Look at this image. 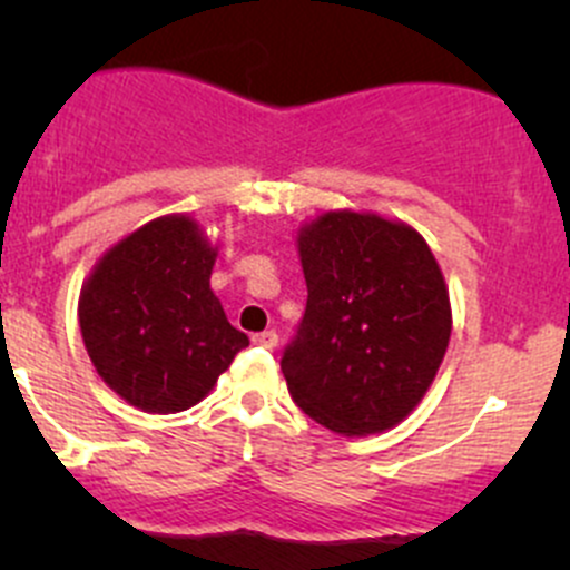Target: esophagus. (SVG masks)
Wrapping results in <instances>:
<instances>
[{"label": "esophagus", "mask_w": 570, "mask_h": 570, "mask_svg": "<svg viewBox=\"0 0 570 570\" xmlns=\"http://www.w3.org/2000/svg\"><path fill=\"white\" fill-rule=\"evenodd\" d=\"M253 344H258V347H269V350H273L275 344H278V333H275V331L256 333V336H253Z\"/></svg>", "instance_id": "obj_1"}]
</instances>
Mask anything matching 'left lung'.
Masks as SVG:
<instances>
[{"instance_id":"1","label":"left lung","mask_w":570,"mask_h":570,"mask_svg":"<svg viewBox=\"0 0 570 570\" xmlns=\"http://www.w3.org/2000/svg\"><path fill=\"white\" fill-rule=\"evenodd\" d=\"M308 301L281 358L292 400L338 435L392 430L433 386L452 333L444 273L422 234L331 209L297 232Z\"/></svg>"}]
</instances>
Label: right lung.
I'll return each instance as SVG.
<instances>
[{"label": "right lung", "mask_w": 570, "mask_h": 570, "mask_svg": "<svg viewBox=\"0 0 570 570\" xmlns=\"http://www.w3.org/2000/svg\"><path fill=\"white\" fill-rule=\"evenodd\" d=\"M217 245L193 215H163L126 234L79 292L82 342L101 381L146 413L198 405L248 347L209 278Z\"/></svg>", "instance_id": "obj_1"}]
</instances>
